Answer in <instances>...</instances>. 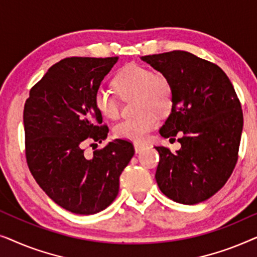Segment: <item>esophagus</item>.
I'll return each instance as SVG.
<instances>
[{
  "mask_svg": "<svg viewBox=\"0 0 257 257\" xmlns=\"http://www.w3.org/2000/svg\"><path fill=\"white\" fill-rule=\"evenodd\" d=\"M144 150V145H139V144H135V151L136 153H140Z\"/></svg>",
  "mask_w": 257,
  "mask_h": 257,
  "instance_id": "esophagus-1",
  "label": "esophagus"
}]
</instances>
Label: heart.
Wrapping results in <instances>:
<instances>
[{"instance_id": "obj_1", "label": "heart", "mask_w": 257, "mask_h": 257, "mask_svg": "<svg viewBox=\"0 0 257 257\" xmlns=\"http://www.w3.org/2000/svg\"><path fill=\"white\" fill-rule=\"evenodd\" d=\"M115 90L122 99L136 97V110L139 115L125 119L114 126L117 138L133 143L146 142L147 136L157 125V114L164 115L171 111L173 89L166 77L138 64L125 65L113 79ZM94 105L107 119H117L120 113L118 97L99 86L94 92Z\"/></svg>"}]
</instances>
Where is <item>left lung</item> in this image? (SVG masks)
I'll list each match as a JSON object with an SVG mask.
<instances>
[{
  "instance_id": "8db88e82",
  "label": "left lung",
  "mask_w": 257,
  "mask_h": 257,
  "mask_svg": "<svg viewBox=\"0 0 257 257\" xmlns=\"http://www.w3.org/2000/svg\"><path fill=\"white\" fill-rule=\"evenodd\" d=\"M142 61L163 73L173 89L161 137L182 135L175 153L156 147L157 184L175 202L205 201L223 187L237 161L243 114L233 84L216 64L187 51L143 56Z\"/></svg>"
}]
</instances>
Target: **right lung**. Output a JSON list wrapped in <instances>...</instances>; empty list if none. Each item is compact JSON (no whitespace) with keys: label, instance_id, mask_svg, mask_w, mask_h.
Returning a JSON list of instances; mask_svg holds the SVG:
<instances>
[{"label":"right lung","instance_id":"add662e5","mask_svg":"<svg viewBox=\"0 0 257 257\" xmlns=\"http://www.w3.org/2000/svg\"><path fill=\"white\" fill-rule=\"evenodd\" d=\"M118 57H70L56 63L30 90L24 105L29 170L52 201L69 212L90 215L113 202L119 177L135 154L132 144L114 139L89 158L86 142L106 139L107 126L94 92Z\"/></svg>","mask_w":257,"mask_h":257}]
</instances>
